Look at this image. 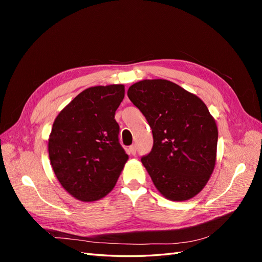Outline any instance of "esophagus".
<instances>
[{
  "mask_svg": "<svg viewBox=\"0 0 262 262\" xmlns=\"http://www.w3.org/2000/svg\"><path fill=\"white\" fill-rule=\"evenodd\" d=\"M128 152H129V154H130V155H136V154H137V147H136V145H131V146H129V148H128Z\"/></svg>",
  "mask_w": 262,
  "mask_h": 262,
  "instance_id": "esophagus-1",
  "label": "esophagus"
}]
</instances>
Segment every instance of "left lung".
I'll list each match as a JSON object with an SVG mask.
<instances>
[{
    "mask_svg": "<svg viewBox=\"0 0 262 262\" xmlns=\"http://www.w3.org/2000/svg\"><path fill=\"white\" fill-rule=\"evenodd\" d=\"M128 97L152 129L153 148L141 158L166 199L186 201L207 185L215 167L217 126L194 94L167 80H143Z\"/></svg>",
    "mask_w": 262,
    "mask_h": 262,
    "instance_id": "1",
    "label": "left lung"
}]
</instances>
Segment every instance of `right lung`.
Masks as SVG:
<instances>
[{
    "label": "right lung",
    "mask_w": 262,
    "mask_h": 262,
    "mask_svg": "<svg viewBox=\"0 0 262 262\" xmlns=\"http://www.w3.org/2000/svg\"><path fill=\"white\" fill-rule=\"evenodd\" d=\"M123 98L122 84L90 87L55 118L48 142L50 163L61 186L77 200L93 202L107 195L128 161L115 120Z\"/></svg>",
    "instance_id": "1"
}]
</instances>
